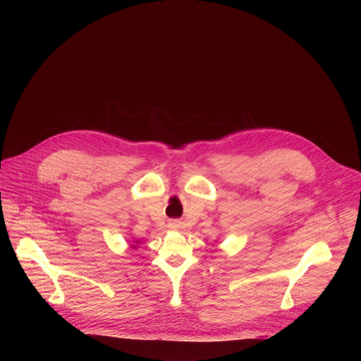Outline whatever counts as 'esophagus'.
<instances>
[{
	"label": "esophagus",
	"mask_w": 361,
	"mask_h": 361,
	"mask_svg": "<svg viewBox=\"0 0 361 361\" xmlns=\"http://www.w3.org/2000/svg\"><path fill=\"white\" fill-rule=\"evenodd\" d=\"M169 227H170L171 230H178V228H180V223H178L177 220H173V221L169 223Z\"/></svg>",
	"instance_id": "obj_1"
}]
</instances>
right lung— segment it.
<instances>
[{"label": "right lung", "mask_w": 361, "mask_h": 361, "mask_svg": "<svg viewBox=\"0 0 361 361\" xmlns=\"http://www.w3.org/2000/svg\"><path fill=\"white\" fill-rule=\"evenodd\" d=\"M137 243H138V241H137ZM133 247H134V248H135V245H133Z\"/></svg>", "instance_id": "obj_1"}]
</instances>
